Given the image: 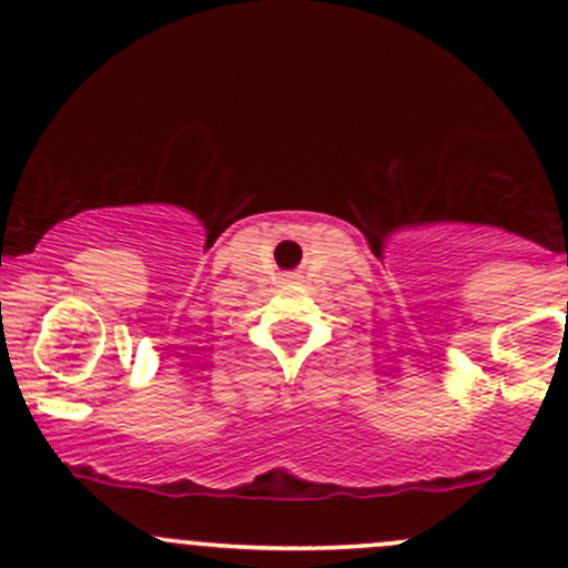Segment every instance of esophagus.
<instances>
[{
  "label": "esophagus",
  "instance_id": "1",
  "mask_svg": "<svg viewBox=\"0 0 568 568\" xmlns=\"http://www.w3.org/2000/svg\"><path fill=\"white\" fill-rule=\"evenodd\" d=\"M285 277H288V280H298V274H296V272H288V274H285Z\"/></svg>",
  "mask_w": 568,
  "mask_h": 568
}]
</instances>
